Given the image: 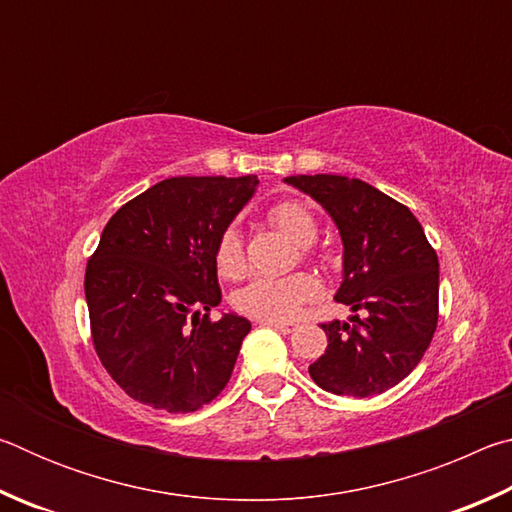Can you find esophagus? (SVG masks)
<instances>
[{
	"label": "esophagus",
	"mask_w": 512,
	"mask_h": 512,
	"mask_svg": "<svg viewBox=\"0 0 512 512\" xmlns=\"http://www.w3.org/2000/svg\"><path fill=\"white\" fill-rule=\"evenodd\" d=\"M262 325H268V327H275L277 332H282V334H291V332H296V323H284V320H262Z\"/></svg>",
	"instance_id": "obj_1"
}]
</instances>
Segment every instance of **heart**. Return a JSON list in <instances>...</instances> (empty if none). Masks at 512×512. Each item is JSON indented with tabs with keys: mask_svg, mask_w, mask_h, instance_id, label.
<instances>
[{
	"mask_svg": "<svg viewBox=\"0 0 512 512\" xmlns=\"http://www.w3.org/2000/svg\"><path fill=\"white\" fill-rule=\"evenodd\" d=\"M266 221L287 235L298 246H309L318 235L314 212L300 201H280L268 207ZM214 264L219 275L237 280L246 271L244 241L235 225L225 228L214 248ZM318 282L307 273L287 277H257L235 296V305L250 318L257 320H289L298 314L302 305L314 300Z\"/></svg>",
	"mask_w": 512,
	"mask_h": 512,
	"instance_id": "heart-1",
	"label": "heart"
}]
</instances>
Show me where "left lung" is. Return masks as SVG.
<instances>
[{
	"label": "left lung",
	"mask_w": 512,
	"mask_h": 512,
	"mask_svg": "<svg viewBox=\"0 0 512 512\" xmlns=\"http://www.w3.org/2000/svg\"><path fill=\"white\" fill-rule=\"evenodd\" d=\"M332 216L343 241L336 302L350 323L320 327L327 348L309 375L327 393L370 397L400 384L418 366L438 325V255L420 221L395 198L359 178L289 176Z\"/></svg>",
	"instance_id": "obj_1"
}]
</instances>
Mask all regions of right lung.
Returning a JSON list of instances; mask_svg holds the SVG:
<instances>
[{
  "label": "right lung",
  "mask_w": 512,
  "mask_h": 512,
  "mask_svg": "<svg viewBox=\"0 0 512 512\" xmlns=\"http://www.w3.org/2000/svg\"><path fill=\"white\" fill-rule=\"evenodd\" d=\"M257 176H178L121 205L85 268L92 343L128 397L167 413L212 402L250 323L212 320L214 248L255 194Z\"/></svg>",
  "instance_id": "right-lung-1"
}]
</instances>
